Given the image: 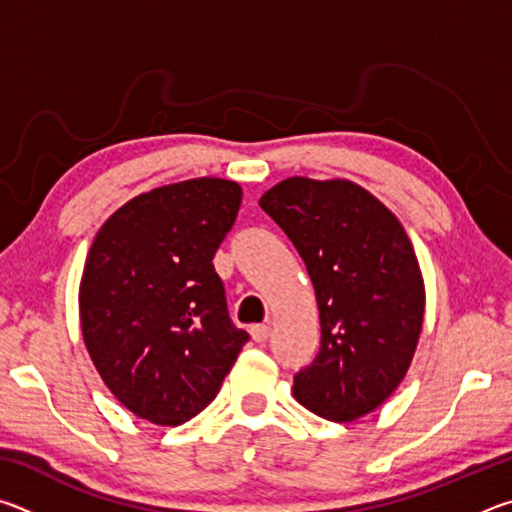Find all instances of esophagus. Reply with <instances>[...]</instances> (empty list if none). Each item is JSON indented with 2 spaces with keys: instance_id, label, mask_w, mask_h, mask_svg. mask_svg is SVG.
Here are the masks:
<instances>
[{
  "instance_id": "1",
  "label": "esophagus",
  "mask_w": 512,
  "mask_h": 512,
  "mask_svg": "<svg viewBox=\"0 0 512 512\" xmlns=\"http://www.w3.org/2000/svg\"><path fill=\"white\" fill-rule=\"evenodd\" d=\"M250 336H253V341L264 343L268 336H271V327H268V325H253V327H250Z\"/></svg>"
}]
</instances>
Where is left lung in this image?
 <instances>
[{
  "label": "left lung",
  "instance_id": "1",
  "mask_svg": "<svg viewBox=\"0 0 512 512\" xmlns=\"http://www.w3.org/2000/svg\"><path fill=\"white\" fill-rule=\"evenodd\" d=\"M307 266L320 350L293 377L309 411L352 422L375 411L409 370L424 320V280L397 216L352 180L293 176L259 198Z\"/></svg>",
  "mask_w": 512,
  "mask_h": 512
}]
</instances>
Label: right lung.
<instances>
[{
  "instance_id": "add662e5",
  "label": "right lung",
  "mask_w": 512,
  "mask_h": 512,
  "mask_svg": "<svg viewBox=\"0 0 512 512\" xmlns=\"http://www.w3.org/2000/svg\"><path fill=\"white\" fill-rule=\"evenodd\" d=\"M239 205L235 180H183L131 198L92 241L79 289L83 341L137 418L192 420L248 341L212 264Z\"/></svg>"
}]
</instances>
